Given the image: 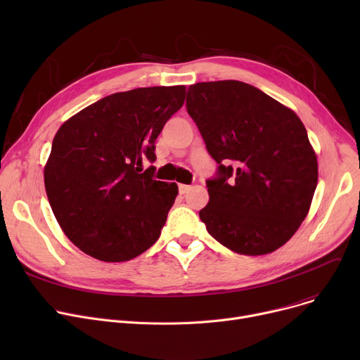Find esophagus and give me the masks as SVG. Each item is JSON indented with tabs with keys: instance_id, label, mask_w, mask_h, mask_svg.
<instances>
[{
	"instance_id": "esophagus-1",
	"label": "esophagus",
	"mask_w": 360,
	"mask_h": 360,
	"mask_svg": "<svg viewBox=\"0 0 360 360\" xmlns=\"http://www.w3.org/2000/svg\"><path fill=\"white\" fill-rule=\"evenodd\" d=\"M179 194L181 195H185L188 191H190L191 190V185H185V184H179Z\"/></svg>"
}]
</instances>
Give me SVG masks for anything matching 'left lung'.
<instances>
[{"instance_id": "8db88e82", "label": "left lung", "mask_w": 360, "mask_h": 360, "mask_svg": "<svg viewBox=\"0 0 360 360\" xmlns=\"http://www.w3.org/2000/svg\"><path fill=\"white\" fill-rule=\"evenodd\" d=\"M186 110L217 174L200 219L226 248L264 255L305 220L318 182L316 155L296 113L238 80L195 83Z\"/></svg>"}]
</instances>
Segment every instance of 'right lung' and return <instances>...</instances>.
Returning <instances> with one entry per match:
<instances>
[{"label": "right lung", "mask_w": 360, "mask_h": 360, "mask_svg": "<svg viewBox=\"0 0 360 360\" xmlns=\"http://www.w3.org/2000/svg\"><path fill=\"white\" fill-rule=\"evenodd\" d=\"M185 101V86L140 87L91 103L56 132L45 166L51 209L84 254L121 262L159 236L178 195L153 179L155 141Z\"/></svg>", "instance_id": "right-lung-1"}]
</instances>
